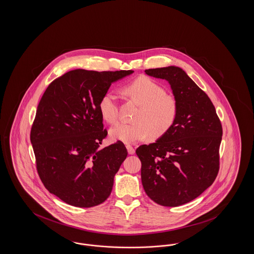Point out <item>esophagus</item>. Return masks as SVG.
Returning a JSON list of instances; mask_svg holds the SVG:
<instances>
[{
	"label": "esophagus",
	"instance_id": "obj_1",
	"mask_svg": "<svg viewBox=\"0 0 254 254\" xmlns=\"http://www.w3.org/2000/svg\"><path fill=\"white\" fill-rule=\"evenodd\" d=\"M127 149L128 154H130V155H132V154L135 153V149H134V147H132L131 145H127Z\"/></svg>",
	"mask_w": 254,
	"mask_h": 254
}]
</instances>
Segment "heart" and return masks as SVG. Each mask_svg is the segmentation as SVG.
<instances>
[{
    "label": "heart",
    "instance_id": "obj_1",
    "mask_svg": "<svg viewBox=\"0 0 254 254\" xmlns=\"http://www.w3.org/2000/svg\"><path fill=\"white\" fill-rule=\"evenodd\" d=\"M126 95L141 108L132 124L120 123L109 130L112 141L133 144L145 140L149 135L159 138L168 132L178 113L177 102L173 97L166 95L162 85L147 77H141L126 86ZM102 118L109 124L118 120L117 96L114 92H106L99 102Z\"/></svg>",
    "mask_w": 254,
    "mask_h": 254
}]
</instances>
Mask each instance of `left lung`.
Returning <instances> with one entry per match:
<instances>
[{"label": "left lung", "mask_w": 254, "mask_h": 254, "mask_svg": "<svg viewBox=\"0 0 254 254\" xmlns=\"http://www.w3.org/2000/svg\"><path fill=\"white\" fill-rule=\"evenodd\" d=\"M145 72L168 81L178 113L168 132L136 149L142 184L155 203L178 206L192 201L215 180L223 129L210 99L182 68L170 65Z\"/></svg>", "instance_id": "left-lung-1"}]
</instances>
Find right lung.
<instances>
[{
    "instance_id": "right-lung-1",
    "label": "right lung",
    "mask_w": 254,
    "mask_h": 254,
    "mask_svg": "<svg viewBox=\"0 0 254 254\" xmlns=\"http://www.w3.org/2000/svg\"><path fill=\"white\" fill-rule=\"evenodd\" d=\"M133 72L75 69L54 80L42 97L30 141L44 186L64 203L91 207L111 193L127 150L119 141L100 147L108 131L99 102L112 83Z\"/></svg>"
}]
</instances>
